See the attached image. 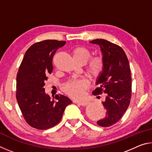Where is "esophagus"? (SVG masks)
<instances>
[{
	"label": "esophagus",
	"mask_w": 152,
	"mask_h": 152,
	"mask_svg": "<svg viewBox=\"0 0 152 152\" xmlns=\"http://www.w3.org/2000/svg\"><path fill=\"white\" fill-rule=\"evenodd\" d=\"M78 103L82 105V106H86V105L89 104V102L88 101H80L78 102Z\"/></svg>",
	"instance_id": "obj_1"
}]
</instances>
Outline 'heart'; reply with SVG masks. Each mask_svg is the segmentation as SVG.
Masks as SVG:
<instances>
[{
    "mask_svg": "<svg viewBox=\"0 0 152 152\" xmlns=\"http://www.w3.org/2000/svg\"><path fill=\"white\" fill-rule=\"evenodd\" d=\"M73 58L75 61H81L85 63L88 60L91 53L84 47H76L72 50ZM103 59L100 56H94L91 59L87 65V73L92 78L99 77L103 70ZM88 86V82L85 79L72 80L67 82L64 90L67 94L74 99H80L84 94L85 89Z\"/></svg>",
    "mask_w": 152,
    "mask_h": 152,
    "instance_id": "b5f03b06",
    "label": "heart"
}]
</instances>
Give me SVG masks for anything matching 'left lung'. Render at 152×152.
<instances>
[{
	"mask_svg": "<svg viewBox=\"0 0 152 152\" xmlns=\"http://www.w3.org/2000/svg\"><path fill=\"white\" fill-rule=\"evenodd\" d=\"M99 45L104 61L102 73L97 77L94 94L105 93L102 102L107 110L106 116L98 121L101 127H109L116 123L124 114L132 96V76L129 60L125 51L119 45L109 41L96 39L90 42Z\"/></svg>",
	"mask_w": 152,
	"mask_h": 152,
	"instance_id": "obj_1",
	"label": "left lung"
}]
</instances>
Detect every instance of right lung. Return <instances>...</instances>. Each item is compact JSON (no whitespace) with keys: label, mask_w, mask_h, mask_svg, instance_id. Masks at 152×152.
Instances as JSON below:
<instances>
[{"label":"right lung","mask_w":152,"mask_h":152,"mask_svg":"<svg viewBox=\"0 0 152 152\" xmlns=\"http://www.w3.org/2000/svg\"><path fill=\"white\" fill-rule=\"evenodd\" d=\"M65 41L44 40L27 50L17 76L16 97L25 121L38 129L54 127L60 121L64 110L72 101L64 95L51 99L45 93V82L53 71L52 59Z\"/></svg>","instance_id":"1"}]
</instances>
